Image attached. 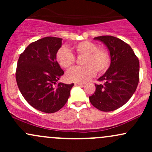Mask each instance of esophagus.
<instances>
[{
  "mask_svg": "<svg viewBox=\"0 0 152 152\" xmlns=\"http://www.w3.org/2000/svg\"><path fill=\"white\" fill-rule=\"evenodd\" d=\"M75 84L76 85H83L84 83H81V82H75Z\"/></svg>",
  "mask_w": 152,
  "mask_h": 152,
  "instance_id": "1",
  "label": "esophagus"
}]
</instances>
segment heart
I'll use <instances>...</instances> for the list:
<instances>
[{
	"label": "heart",
	"instance_id": "1",
	"mask_svg": "<svg viewBox=\"0 0 152 152\" xmlns=\"http://www.w3.org/2000/svg\"><path fill=\"white\" fill-rule=\"evenodd\" d=\"M72 49L78 56H83V66L75 67L69 71L66 78L69 81L84 82L95 76L96 73L103 74L107 71L111 65V55L109 50L99 48L98 44L90 41H83L76 43ZM56 60L63 69H69L76 61V57L70 50L61 47L57 50Z\"/></svg>",
	"mask_w": 152,
	"mask_h": 152
}]
</instances>
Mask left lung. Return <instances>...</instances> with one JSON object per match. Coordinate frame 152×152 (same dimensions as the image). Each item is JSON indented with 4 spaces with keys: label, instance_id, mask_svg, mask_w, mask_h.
<instances>
[{
    "label": "left lung",
    "instance_id": "left-lung-1",
    "mask_svg": "<svg viewBox=\"0 0 152 152\" xmlns=\"http://www.w3.org/2000/svg\"><path fill=\"white\" fill-rule=\"evenodd\" d=\"M107 46L111 55L109 69L95 84L96 91L89 96L94 107L111 111L124 105L135 92L139 81V61L131 46L111 36L94 38Z\"/></svg>",
    "mask_w": 152,
    "mask_h": 152
}]
</instances>
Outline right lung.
<instances>
[{
    "label": "right lung",
    "instance_id": "1",
    "mask_svg": "<svg viewBox=\"0 0 152 152\" xmlns=\"http://www.w3.org/2000/svg\"><path fill=\"white\" fill-rule=\"evenodd\" d=\"M62 38L45 37L31 43L19 56L15 78L20 93L31 106L51 114L66 104L74 83H58L64 74L56 60Z\"/></svg>",
    "mask_w": 152,
    "mask_h": 152
}]
</instances>
